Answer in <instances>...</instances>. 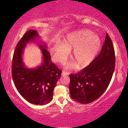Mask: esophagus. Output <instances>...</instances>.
Returning <instances> with one entry per match:
<instances>
[{
  "mask_svg": "<svg viewBox=\"0 0 128 128\" xmlns=\"http://www.w3.org/2000/svg\"><path fill=\"white\" fill-rule=\"evenodd\" d=\"M69 74V73L68 72H66V71H62V76H67Z\"/></svg>",
  "mask_w": 128,
  "mask_h": 128,
  "instance_id": "esophagus-1",
  "label": "esophagus"
}]
</instances>
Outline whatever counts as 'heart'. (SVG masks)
Returning <instances> with one entry per match:
<instances>
[{
  "label": "heart",
  "instance_id": "1",
  "mask_svg": "<svg viewBox=\"0 0 128 128\" xmlns=\"http://www.w3.org/2000/svg\"><path fill=\"white\" fill-rule=\"evenodd\" d=\"M101 46V40L98 36L93 34L90 30H82L69 35L63 44L56 43L54 46L53 59L63 64L73 50L72 58L77 67L82 68L88 66L96 57ZM74 62L67 66L73 68Z\"/></svg>",
  "mask_w": 128,
  "mask_h": 128
}]
</instances>
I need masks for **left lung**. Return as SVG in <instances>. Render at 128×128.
Wrapping results in <instances>:
<instances>
[{
    "label": "left lung",
    "mask_w": 128,
    "mask_h": 128,
    "mask_svg": "<svg viewBox=\"0 0 128 128\" xmlns=\"http://www.w3.org/2000/svg\"><path fill=\"white\" fill-rule=\"evenodd\" d=\"M115 67V54L108 33L99 55L82 70L70 74L69 91L73 100L82 104L99 98L111 82Z\"/></svg>",
    "instance_id": "8db88e82"
}]
</instances>
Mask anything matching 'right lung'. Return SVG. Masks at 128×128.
Instances as JSON below:
<instances>
[{
	"mask_svg": "<svg viewBox=\"0 0 128 128\" xmlns=\"http://www.w3.org/2000/svg\"><path fill=\"white\" fill-rule=\"evenodd\" d=\"M36 30H30L17 43L13 56L12 76L17 91L25 100L36 105H45L52 100L54 88L62 71L52 62L46 44H40ZM36 41L41 48L43 62L34 69L25 67L22 55L26 43Z\"/></svg>",
	"mask_w": 128,
	"mask_h": 128,
	"instance_id": "add662e5",
	"label": "right lung"
}]
</instances>
